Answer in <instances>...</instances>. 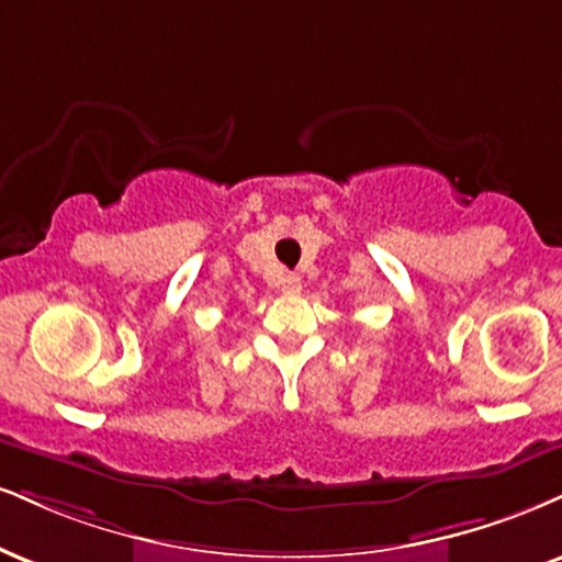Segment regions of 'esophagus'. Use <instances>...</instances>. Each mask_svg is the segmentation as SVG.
Segmentation results:
<instances>
[{"instance_id":"esophagus-1","label":"esophagus","mask_w":562,"mask_h":562,"mask_svg":"<svg viewBox=\"0 0 562 562\" xmlns=\"http://www.w3.org/2000/svg\"><path fill=\"white\" fill-rule=\"evenodd\" d=\"M277 288L282 290V293L285 295H295V293H301V277L299 274H282L280 280H277Z\"/></svg>"}]
</instances>
